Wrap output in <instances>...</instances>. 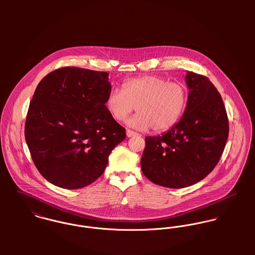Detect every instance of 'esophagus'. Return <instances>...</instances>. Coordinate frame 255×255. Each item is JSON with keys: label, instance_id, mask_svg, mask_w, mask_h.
Instances as JSON below:
<instances>
[{"label": "esophagus", "instance_id": "34e87169", "mask_svg": "<svg viewBox=\"0 0 255 255\" xmlns=\"http://www.w3.org/2000/svg\"><path fill=\"white\" fill-rule=\"evenodd\" d=\"M134 135H137V133L130 130V129H127V136L128 137H131V136H134Z\"/></svg>", "mask_w": 255, "mask_h": 255}]
</instances>
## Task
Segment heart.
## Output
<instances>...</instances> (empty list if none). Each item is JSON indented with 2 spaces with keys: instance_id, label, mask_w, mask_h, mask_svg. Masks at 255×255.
<instances>
[{
  "instance_id": "1",
  "label": "heart",
  "mask_w": 255,
  "mask_h": 255,
  "mask_svg": "<svg viewBox=\"0 0 255 255\" xmlns=\"http://www.w3.org/2000/svg\"><path fill=\"white\" fill-rule=\"evenodd\" d=\"M187 100L188 92L182 83L171 82L159 75H143L125 81L122 90L111 89L106 107L119 122L136 109L138 113L128 121L129 127L163 131L178 123Z\"/></svg>"
}]
</instances>
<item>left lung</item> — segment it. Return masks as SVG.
I'll list each match as a JSON object with an SVG mask.
<instances>
[{
  "label": "left lung",
  "mask_w": 255,
  "mask_h": 255,
  "mask_svg": "<svg viewBox=\"0 0 255 255\" xmlns=\"http://www.w3.org/2000/svg\"><path fill=\"white\" fill-rule=\"evenodd\" d=\"M188 100L169 131L146 136L141 170L156 184L182 188L203 180L216 167L229 135L222 97L208 77L187 72Z\"/></svg>",
  "instance_id": "obj_1"
}]
</instances>
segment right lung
Listing matches in <instances>:
<instances>
[{"label": "right lung", "mask_w": 255, "mask_h": 255, "mask_svg": "<svg viewBox=\"0 0 255 255\" xmlns=\"http://www.w3.org/2000/svg\"><path fill=\"white\" fill-rule=\"evenodd\" d=\"M109 73L65 67L47 74L30 102L25 140L40 174L67 189L84 187L105 171L126 129L106 107Z\"/></svg>", "instance_id": "obj_1"}]
</instances>
